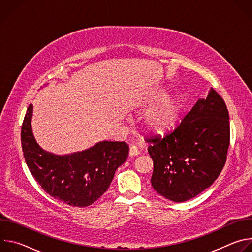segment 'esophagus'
<instances>
[{"instance_id":"esophagus-1","label":"esophagus","mask_w":252,"mask_h":252,"mask_svg":"<svg viewBox=\"0 0 252 252\" xmlns=\"http://www.w3.org/2000/svg\"><path fill=\"white\" fill-rule=\"evenodd\" d=\"M139 155V151L137 150L136 146H130L129 148V156L130 157H135V156H138Z\"/></svg>"}]
</instances>
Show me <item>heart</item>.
Returning a JSON list of instances; mask_svg holds the SVG:
<instances>
[{"label": "heart", "mask_w": 252, "mask_h": 252, "mask_svg": "<svg viewBox=\"0 0 252 252\" xmlns=\"http://www.w3.org/2000/svg\"><path fill=\"white\" fill-rule=\"evenodd\" d=\"M152 101H160L147 115L148 126L156 133L163 134L176 127L182 120L185 102L182 97H167V94L159 93L153 96Z\"/></svg>", "instance_id": "1"}]
</instances>
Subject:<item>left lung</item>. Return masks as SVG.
I'll return each instance as SVG.
<instances>
[{
  "instance_id": "left-lung-1",
  "label": "left lung",
  "mask_w": 252,
  "mask_h": 252,
  "mask_svg": "<svg viewBox=\"0 0 252 252\" xmlns=\"http://www.w3.org/2000/svg\"><path fill=\"white\" fill-rule=\"evenodd\" d=\"M230 142L229 115L223 98L210 90L176 128L150 138L152 186L174 202L187 201L209 188L220 174Z\"/></svg>"
}]
</instances>
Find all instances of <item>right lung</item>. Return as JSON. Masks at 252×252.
I'll list each match as a JSON object with an SVG mask.
<instances>
[{
    "instance_id": "add662e5",
    "label": "right lung",
    "mask_w": 252,
    "mask_h": 252,
    "mask_svg": "<svg viewBox=\"0 0 252 252\" xmlns=\"http://www.w3.org/2000/svg\"><path fill=\"white\" fill-rule=\"evenodd\" d=\"M30 104L21 130L26 163L42 189L63 203L85 207L96 201L109 189L115 172L127 158L128 146L121 141H100L87 151L55 156L35 142Z\"/></svg>"
}]
</instances>
